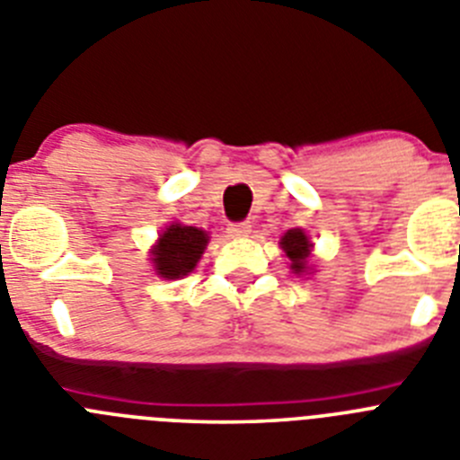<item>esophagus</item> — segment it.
<instances>
[{"instance_id": "1", "label": "esophagus", "mask_w": 460, "mask_h": 460, "mask_svg": "<svg viewBox=\"0 0 460 460\" xmlns=\"http://www.w3.org/2000/svg\"><path fill=\"white\" fill-rule=\"evenodd\" d=\"M227 234L230 237H249L251 234V223L249 221H243V223H230L227 226Z\"/></svg>"}]
</instances>
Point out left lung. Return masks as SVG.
Listing matches in <instances>:
<instances>
[{"label":"left lung","instance_id":"8db88e82","mask_svg":"<svg viewBox=\"0 0 460 460\" xmlns=\"http://www.w3.org/2000/svg\"><path fill=\"white\" fill-rule=\"evenodd\" d=\"M280 246H283L288 258L292 260V270H295V274L306 270V258L311 255V243H308L306 234H304L299 227H296V230H288V233L283 234V239H280Z\"/></svg>","mask_w":460,"mask_h":460}]
</instances>
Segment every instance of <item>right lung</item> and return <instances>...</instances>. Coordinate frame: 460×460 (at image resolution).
I'll use <instances>...</instances> for the list:
<instances>
[{
	"mask_svg": "<svg viewBox=\"0 0 460 460\" xmlns=\"http://www.w3.org/2000/svg\"><path fill=\"white\" fill-rule=\"evenodd\" d=\"M205 246V230L172 223L170 227H165V233L158 239V246L152 251L154 267L164 279H180L193 270Z\"/></svg>",
	"mask_w": 460,
	"mask_h": 460,
	"instance_id": "obj_1",
	"label": "right lung"
}]
</instances>
